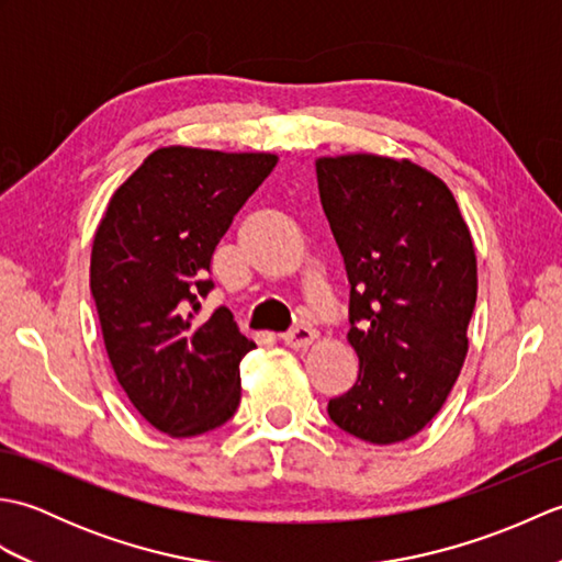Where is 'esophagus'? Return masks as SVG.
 Listing matches in <instances>:
<instances>
[{
	"instance_id": "34e87169",
	"label": "esophagus",
	"mask_w": 562,
	"mask_h": 562,
	"mask_svg": "<svg viewBox=\"0 0 562 562\" xmlns=\"http://www.w3.org/2000/svg\"><path fill=\"white\" fill-rule=\"evenodd\" d=\"M316 338H318V333L312 326H296L288 333H282L284 345H290V348H294V350L308 348V345H312Z\"/></svg>"
}]
</instances>
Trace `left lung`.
I'll return each instance as SVG.
<instances>
[{
    "instance_id": "left-lung-1",
    "label": "left lung",
    "mask_w": 562,
    "mask_h": 562,
    "mask_svg": "<svg viewBox=\"0 0 562 562\" xmlns=\"http://www.w3.org/2000/svg\"><path fill=\"white\" fill-rule=\"evenodd\" d=\"M321 205L350 280L355 386L328 401L345 432L396 445L445 405L465 352L479 270L445 181L408 159L345 154L316 161Z\"/></svg>"
}]
</instances>
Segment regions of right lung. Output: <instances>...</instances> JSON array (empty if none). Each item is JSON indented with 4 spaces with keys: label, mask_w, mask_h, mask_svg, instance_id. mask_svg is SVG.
<instances>
[{
    "label": "right lung",
    "mask_w": 562,
    "mask_h": 562,
    "mask_svg": "<svg viewBox=\"0 0 562 562\" xmlns=\"http://www.w3.org/2000/svg\"><path fill=\"white\" fill-rule=\"evenodd\" d=\"M278 164L274 154L161 147L115 190L93 236L91 294L113 372L159 432L195 437L241 401L256 348L220 306L198 318L214 248Z\"/></svg>",
    "instance_id": "right-lung-1"
}]
</instances>
